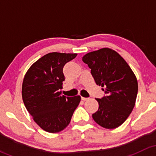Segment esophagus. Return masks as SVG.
Returning <instances> with one entry per match:
<instances>
[{
    "label": "esophagus",
    "mask_w": 156,
    "mask_h": 156,
    "mask_svg": "<svg viewBox=\"0 0 156 156\" xmlns=\"http://www.w3.org/2000/svg\"><path fill=\"white\" fill-rule=\"evenodd\" d=\"M88 99H89V98H87V97H81V100H82L83 101H86V100H87Z\"/></svg>",
    "instance_id": "1"
}]
</instances>
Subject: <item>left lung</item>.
<instances>
[{
	"label": "left lung",
	"mask_w": 156,
	"mask_h": 156,
	"mask_svg": "<svg viewBox=\"0 0 156 156\" xmlns=\"http://www.w3.org/2000/svg\"><path fill=\"white\" fill-rule=\"evenodd\" d=\"M91 69L96 84L102 86L106 96L96 99L99 108L92 115L101 127L114 129L125 122L135 106L137 80L126 61L116 51L102 48L82 57Z\"/></svg>",
	"instance_id": "left-lung-1"
}]
</instances>
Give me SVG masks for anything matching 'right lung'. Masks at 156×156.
<instances>
[{
	"mask_svg": "<svg viewBox=\"0 0 156 156\" xmlns=\"http://www.w3.org/2000/svg\"><path fill=\"white\" fill-rule=\"evenodd\" d=\"M77 53H48L36 61L24 77L22 96L26 109L45 131L58 133L70 123L81 97L61 95L63 67Z\"/></svg>",
	"mask_w": 156,
	"mask_h": 156,
	"instance_id": "obj_1",
	"label": "right lung"
}]
</instances>
